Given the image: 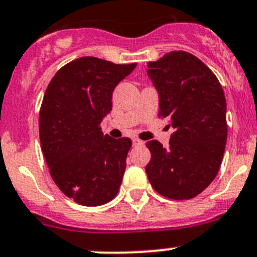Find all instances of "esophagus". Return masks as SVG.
<instances>
[{
	"label": "esophagus",
	"instance_id": "1",
	"mask_svg": "<svg viewBox=\"0 0 257 257\" xmlns=\"http://www.w3.org/2000/svg\"><path fill=\"white\" fill-rule=\"evenodd\" d=\"M133 143H134V147H139V145L144 144V141H141L140 139H134Z\"/></svg>",
	"mask_w": 257,
	"mask_h": 257
}]
</instances>
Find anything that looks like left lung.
<instances>
[{
    "label": "left lung",
    "mask_w": 257,
    "mask_h": 257,
    "mask_svg": "<svg viewBox=\"0 0 257 257\" xmlns=\"http://www.w3.org/2000/svg\"><path fill=\"white\" fill-rule=\"evenodd\" d=\"M159 94V117L175 128L169 148L148 141L147 175L158 194L188 200L216 177L227 143V104L219 80L204 62L185 51H172L148 63Z\"/></svg>",
    "instance_id": "left-lung-1"
}]
</instances>
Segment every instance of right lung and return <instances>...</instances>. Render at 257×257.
Segmentation results:
<instances>
[{
    "label": "right lung",
    "instance_id": "right-lung-1",
    "mask_svg": "<svg viewBox=\"0 0 257 257\" xmlns=\"http://www.w3.org/2000/svg\"><path fill=\"white\" fill-rule=\"evenodd\" d=\"M136 63L116 65L80 57L52 77L39 110V139L51 177L67 197L84 206L114 199L133 141L103 135L112 93Z\"/></svg>",
    "mask_w": 257,
    "mask_h": 257
}]
</instances>
